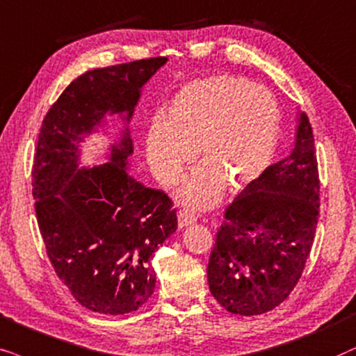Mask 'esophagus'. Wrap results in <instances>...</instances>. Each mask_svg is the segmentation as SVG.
Here are the masks:
<instances>
[{"mask_svg": "<svg viewBox=\"0 0 356 356\" xmlns=\"http://www.w3.org/2000/svg\"><path fill=\"white\" fill-rule=\"evenodd\" d=\"M195 221H197L195 213H192L188 210L179 211V227H181V229H182V227H187V226L193 225Z\"/></svg>", "mask_w": 356, "mask_h": 356, "instance_id": "obj_1", "label": "esophagus"}]
</instances>
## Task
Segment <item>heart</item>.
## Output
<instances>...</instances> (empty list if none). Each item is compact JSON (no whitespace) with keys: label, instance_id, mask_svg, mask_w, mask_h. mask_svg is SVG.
Instances as JSON below:
<instances>
[{"label":"heart","instance_id":"1","mask_svg":"<svg viewBox=\"0 0 356 356\" xmlns=\"http://www.w3.org/2000/svg\"><path fill=\"white\" fill-rule=\"evenodd\" d=\"M280 111L267 89L234 74L195 79L175 96L169 118H156L146 134V159L165 187L177 186L198 159L205 165L182 191L184 202L208 208L225 187L239 192L272 163Z\"/></svg>","mask_w":356,"mask_h":356}]
</instances>
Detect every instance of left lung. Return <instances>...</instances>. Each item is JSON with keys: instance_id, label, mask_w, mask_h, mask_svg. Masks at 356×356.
<instances>
[{"instance_id": "8db88e82", "label": "left lung", "mask_w": 356, "mask_h": 356, "mask_svg": "<svg viewBox=\"0 0 356 356\" xmlns=\"http://www.w3.org/2000/svg\"><path fill=\"white\" fill-rule=\"evenodd\" d=\"M319 191L314 135L301 113L291 153L225 210L207 272L211 295L226 311L264 314L295 290L316 236Z\"/></svg>"}]
</instances>
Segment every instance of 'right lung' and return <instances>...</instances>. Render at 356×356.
<instances>
[{"label":"right lung","instance_id":"right-lung-1","mask_svg":"<svg viewBox=\"0 0 356 356\" xmlns=\"http://www.w3.org/2000/svg\"><path fill=\"white\" fill-rule=\"evenodd\" d=\"M168 58L156 56L86 71L60 94L42 122L32 195L47 255L79 305L127 314L153 295L151 257L177 229L174 202L131 179L127 134L112 163L76 172V140L104 112H134L140 89ZM60 193L62 198L56 197Z\"/></svg>","mask_w":356,"mask_h":356}]
</instances>
